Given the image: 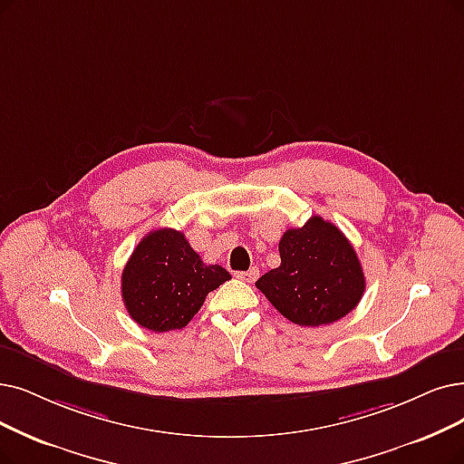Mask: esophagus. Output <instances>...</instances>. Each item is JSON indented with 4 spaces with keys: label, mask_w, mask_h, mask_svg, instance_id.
<instances>
[{
    "label": "esophagus",
    "mask_w": 464,
    "mask_h": 464,
    "mask_svg": "<svg viewBox=\"0 0 464 464\" xmlns=\"http://www.w3.org/2000/svg\"><path fill=\"white\" fill-rule=\"evenodd\" d=\"M256 276H258V268H249L247 272H236V277L237 280H242V282H247V284H251V282H255L256 280Z\"/></svg>",
    "instance_id": "obj_1"
}]
</instances>
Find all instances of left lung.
Returning <instances> with one entry per match:
<instances>
[{"instance_id": "1", "label": "left lung", "mask_w": 464, "mask_h": 464, "mask_svg": "<svg viewBox=\"0 0 464 464\" xmlns=\"http://www.w3.org/2000/svg\"><path fill=\"white\" fill-rule=\"evenodd\" d=\"M282 265L256 280L274 308L289 322L316 327L344 318L365 291V276L346 236L322 217L280 239Z\"/></svg>"}]
</instances>
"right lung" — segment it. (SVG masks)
Returning a JSON list of instances; mask_svg holds the SVG:
<instances>
[{
  "label": "right lung",
  "instance_id": "add662e5",
  "mask_svg": "<svg viewBox=\"0 0 464 464\" xmlns=\"http://www.w3.org/2000/svg\"><path fill=\"white\" fill-rule=\"evenodd\" d=\"M230 280L218 265H206L182 232L154 230L140 239L121 274L123 304L139 325L163 333L182 329L208 293Z\"/></svg>",
  "mask_w": 464,
  "mask_h": 464
}]
</instances>
